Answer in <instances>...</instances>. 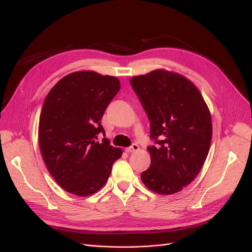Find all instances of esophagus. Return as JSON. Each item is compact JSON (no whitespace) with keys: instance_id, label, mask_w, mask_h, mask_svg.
I'll return each instance as SVG.
<instances>
[{"instance_id":"obj_1","label":"esophagus","mask_w":252,"mask_h":252,"mask_svg":"<svg viewBox=\"0 0 252 252\" xmlns=\"http://www.w3.org/2000/svg\"><path fill=\"white\" fill-rule=\"evenodd\" d=\"M139 150V146L137 144H133L131 145L130 147H127L126 149V153H133V152H136V151H138Z\"/></svg>"}]
</instances>
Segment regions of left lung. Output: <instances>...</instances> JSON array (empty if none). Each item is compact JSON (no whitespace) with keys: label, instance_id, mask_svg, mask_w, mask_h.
I'll use <instances>...</instances> for the list:
<instances>
[{"label":"left lung","instance_id":"1","mask_svg":"<svg viewBox=\"0 0 252 252\" xmlns=\"http://www.w3.org/2000/svg\"><path fill=\"white\" fill-rule=\"evenodd\" d=\"M150 121L151 164L141 180L161 195L180 192L199 174L207 157L213 124L195 85L177 72L156 69L130 78Z\"/></svg>","mask_w":252,"mask_h":252}]
</instances>
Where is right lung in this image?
Here are the masks:
<instances>
[{"label": "right lung", "instance_id": "right-lung-1", "mask_svg": "<svg viewBox=\"0 0 252 252\" xmlns=\"http://www.w3.org/2000/svg\"><path fill=\"white\" fill-rule=\"evenodd\" d=\"M121 89L115 76L75 71L47 95L39 116L38 144L49 173L66 192L89 196L107 182L123 150L110 146L101 118Z\"/></svg>", "mask_w": 252, "mask_h": 252}]
</instances>
